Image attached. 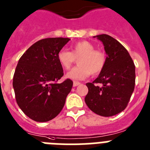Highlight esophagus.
Masks as SVG:
<instances>
[{
	"label": "esophagus",
	"instance_id": "esophagus-1",
	"mask_svg": "<svg viewBox=\"0 0 150 150\" xmlns=\"http://www.w3.org/2000/svg\"><path fill=\"white\" fill-rule=\"evenodd\" d=\"M80 84H81L80 82H79V81H73V86H74V87H76V86L79 85Z\"/></svg>",
	"mask_w": 150,
	"mask_h": 150
}]
</instances>
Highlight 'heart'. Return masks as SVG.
Returning a JSON list of instances; mask_svg holds the SVG:
<instances>
[{
	"mask_svg": "<svg viewBox=\"0 0 150 150\" xmlns=\"http://www.w3.org/2000/svg\"><path fill=\"white\" fill-rule=\"evenodd\" d=\"M78 59L79 65L66 75L69 79L81 80L90 75H97L106 66V53L95 49L93 44L88 41H81L74 44L71 51L62 49L57 53V59L64 69L69 70Z\"/></svg>",
	"mask_w": 150,
	"mask_h": 150,
	"instance_id": "b5f03b06",
	"label": "heart"
}]
</instances>
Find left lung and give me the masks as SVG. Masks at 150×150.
<instances>
[{"label":"left lung","instance_id":"8db88e82","mask_svg":"<svg viewBox=\"0 0 150 150\" xmlns=\"http://www.w3.org/2000/svg\"><path fill=\"white\" fill-rule=\"evenodd\" d=\"M102 41L106 66L92 83H87L85 103L91 111L101 116L118 114L127 107L135 86V65L125 47L108 35L93 36Z\"/></svg>","mask_w":150,"mask_h":150}]
</instances>
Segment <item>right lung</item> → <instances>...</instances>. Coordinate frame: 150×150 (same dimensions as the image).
<instances>
[{
	"mask_svg": "<svg viewBox=\"0 0 150 150\" xmlns=\"http://www.w3.org/2000/svg\"><path fill=\"white\" fill-rule=\"evenodd\" d=\"M50 38L37 41L20 57L14 72L13 87L18 106L32 120L45 122L58 115L73 82L63 75L57 53L69 41Z\"/></svg>",
	"mask_w": 150,
	"mask_h": 150,
	"instance_id": "right-lung-1",
	"label": "right lung"
}]
</instances>
